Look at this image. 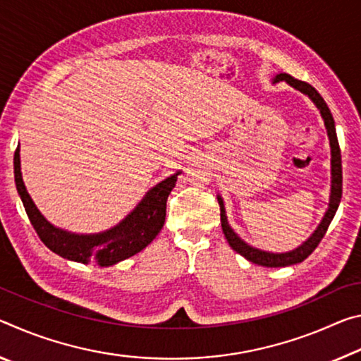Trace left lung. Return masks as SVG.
Segmentation results:
<instances>
[{
	"mask_svg": "<svg viewBox=\"0 0 361 361\" xmlns=\"http://www.w3.org/2000/svg\"><path fill=\"white\" fill-rule=\"evenodd\" d=\"M279 81H286L289 86L294 87V90H298L302 94H305V96H309L312 99V102L317 105V109L320 110V114L324 120V126H326L329 145H331V195H329L328 211L324 212L320 226H318L315 232L310 235L309 240L304 241V243L299 247H296V250L288 251V252H267V251H261V250H257V247H252L247 243H245V241L233 232V228L228 226L226 208H224V200L221 198V195L217 197V202H219V206H221L222 232H224V235H226L228 245L232 246L233 251L241 254V256L247 259V261L252 264L262 265V267H286V265H294V264L302 262L304 259L309 257L310 254L315 251V247L322 241L324 233H326L329 224H331V221H333L336 211H338V208H339L341 197H342L341 149H339L338 135H336V126H334L333 115H331L326 102H324L323 97L318 94V91L314 86H310L309 82L293 78V76L288 73L276 75L274 78V82H279Z\"/></svg>",
	"mask_w": 361,
	"mask_h": 361,
	"instance_id": "left-lung-1",
	"label": "left lung"
}]
</instances>
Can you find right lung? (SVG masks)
I'll use <instances>...</instances> for the list:
<instances>
[{"instance_id":"add662e5","label":"right lung","mask_w":361,"mask_h":361,"mask_svg":"<svg viewBox=\"0 0 361 361\" xmlns=\"http://www.w3.org/2000/svg\"><path fill=\"white\" fill-rule=\"evenodd\" d=\"M179 174L180 173L169 176L168 179L150 188L131 214H128L114 228L102 233L78 235L57 228L44 219V216L35 206L22 180L19 147L14 153L17 192L20 195L28 219H30L33 228L37 230L41 241L52 252L59 254L63 259L82 264H97L100 267H109V265L125 261L155 240L159 230L163 228L168 197L174 188Z\"/></svg>"}]
</instances>
